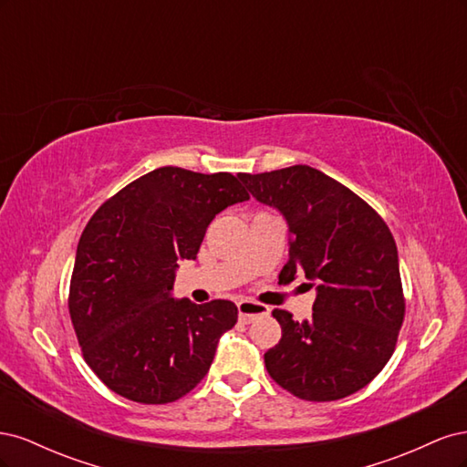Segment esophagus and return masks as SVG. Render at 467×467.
<instances>
[{
	"label": "esophagus",
	"instance_id": "obj_1",
	"mask_svg": "<svg viewBox=\"0 0 467 467\" xmlns=\"http://www.w3.org/2000/svg\"><path fill=\"white\" fill-rule=\"evenodd\" d=\"M237 309H239V321L242 323H251L263 316H268V312H271L266 306L257 304V302H249V300L239 302Z\"/></svg>",
	"mask_w": 467,
	"mask_h": 467
}]
</instances>
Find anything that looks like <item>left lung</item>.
Wrapping results in <instances>:
<instances>
[{
	"label": "left lung",
	"mask_w": 467,
	"mask_h": 467,
	"mask_svg": "<svg viewBox=\"0 0 467 467\" xmlns=\"http://www.w3.org/2000/svg\"><path fill=\"white\" fill-rule=\"evenodd\" d=\"M255 199L288 225V263L316 286L314 314L294 321L275 309L278 345L265 352L266 372L306 401H335L368 386L391 358L405 316L398 247L386 222L341 182L309 165L239 173Z\"/></svg>",
	"instance_id": "obj_1"
}]
</instances>
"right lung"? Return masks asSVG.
<instances>
[{
  "label": "right lung",
  "instance_id": "1",
  "mask_svg": "<svg viewBox=\"0 0 467 467\" xmlns=\"http://www.w3.org/2000/svg\"><path fill=\"white\" fill-rule=\"evenodd\" d=\"M249 201L232 173L160 167L99 208L83 230L69 316L89 368L122 398L161 405L206 376L237 321L230 300L173 298L179 261H194L223 208Z\"/></svg>",
  "mask_w": 467,
  "mask_h": 467
}]
</instances>
